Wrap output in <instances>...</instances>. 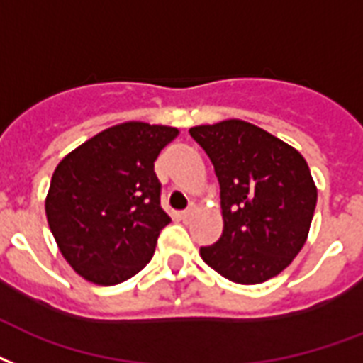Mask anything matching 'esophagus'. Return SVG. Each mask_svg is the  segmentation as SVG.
<instances>
[{
  "mask_svg": "<svg viewBox=\"0 0 363 363\" xmlns=\"http://www.w3.org/2000/svg\"><path fill=\"white\" fill-rule=\"evenodd\" d=\"M192 217H194V207H190V209H186V211L181 213L182 220H190Z\"/></svg>",
  "mask_w": 363,
  "mask_h": 363,
  "instance_id": "34e87169",
  "label": "esophagus"
}]
</instances>
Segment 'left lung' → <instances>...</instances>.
<instances>
[{"label": "left lung", "instance_id": "1", "mask_svg": "<svg viewBox=\"0 0 363 363\" xmlns=\"http://www.w3.org/2000/svg\"><path fill=\"white\" fill-rule=\"evenodd\" d=\"M220 184L223 234L200 249L226 280L255 286L286 270L303 249L318 190L293 146L243 120L190 127Z\"/></svg>", "mask_w": 363, "mask_h": 363}]
</instances>
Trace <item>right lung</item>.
Segmentation results:
<instances>
[{
    "mask_svg": "<svg viewBox=\"0 0 363 363\" xmlns=\"http://www.w3.org/2000/svg\"><path fill=\"white\" fill-rule=\"evenodd\" d=\"M177 127L125 121L108 127L60 160L45 215L66 262L96 286L129 280L150 262L163 226L154 162Z\"/></svg>",
    "mask_w": 363,
    "mask_h": 363,
    "instance_id": "obj_1",
    "label": "right lung"
}]
</instances>
